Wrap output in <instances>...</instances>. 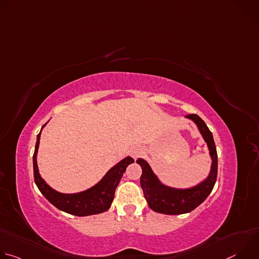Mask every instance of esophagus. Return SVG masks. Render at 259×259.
I'll return each mask as SVG.
<instances>
[{
    "label": "esophagus",
    "instance_id": "obj_1",
    "mask_svg": "<svg viewBox=\"0 0 259 259\" xmlns=\"http://www.w3.org/2000/svg\"><path fill=\"white\" fill-rule=\"evenodd\" d=\"M143 153V147L140 145H133L129 150V154L133 159H137Z\"/></svg>",
    "mask_w": 259,
    "mask_h": 259
}]
</instances>
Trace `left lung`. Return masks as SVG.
<instances>
[{
    "mask_svg": "<svg viewBox=\"0 0 259 259\" xmlns=\"http://www.w3.org/2000/svg\"><path fill=\"white\" fill-rule=\"evenodd\" d=\"M186 118L196 124L200 134L207 144L211 159L210 172L205 179L194 187L186 189L173 188L163 183L158 175L153 171L151 165L144 159L138 158L136 163L139 164L142 169L140 186L142 188L144 198L150 208L158 213L178 215L193 211L206 200L216 182L217 153L213 135L205 122L198 115H189Z\"/></svg>",
    "mask_w": 259,
    "mask_h": 259,
    "instance_id": "8db88e82",
    "label": "left lung"
}]
</instances>
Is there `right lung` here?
Listing matches in <instances>:
<instances>
[{"label":"right lung","mask_w":259,"mask_h":259,"mask_svg":"<svg viewBox=\"0 0 259 259\" xmlns=\"http://www.w3.org/2000/svg\"><path fill=\"white\" fill-rule=\"evenodd\" d=\"M47 123L42 126L40 133L36 135V143L32 157L33 176L36 187L52 205L68 214L76 216H89L107 211L114 201L116 189L126 171V168L128 165L132 164L134 160L131 157L124 158L110 168L93 187L83 192L73 194L59 193L52 189L42 178L39 172L38 163H36L41 133Z\"/></svg>","instance_id":"add662e5"}]
</instances>
